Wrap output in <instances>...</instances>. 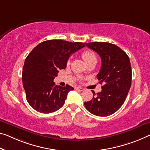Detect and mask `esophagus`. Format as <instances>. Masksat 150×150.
Instances as JSON below:
<instances>
[{
  "mask_svg": "<svg viewBox=\"0 0 150 150\" xmlns=\"http://www.w3.org/2000/svg\"><path fill=\"white\" fill-rule=\"evenodd\" d=\"M76 90H77V91H84V88H82V87H80V86H77V87H76V88H75Z\"/></svg>",
  "mask_w": 150,
  "mask_h": 150,
  "instance_id": "obj_1",
  "label": "esophagus"
}]
</instances>
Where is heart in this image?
<instances>
[{
  "mask_svg": "<svg viewBox=\"0 0 150 150\" xmlns=\"http://www.w3.org/2000/svg\"><path fill=\"white\" fill-rule=\"evenodd\" d=\"M82 56L84 59V60L86 62V63H88L89 62L92 60H96V55L94 53L91 51V50H85V51L83 52Z\"/></svg>",
  "mask_w": 150,
  "mask_h": 150,
  "instance_id": "heart-1",
  "label": "heart"
}]
</instances>
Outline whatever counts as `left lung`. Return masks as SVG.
<instances>
[{
  "label": "left lung",
  "instance_id": "obj_1",
  "mask_svg": "<svg viewBox=\"0 0 150 150\" xmlns=\"http://www.w3.org/2000/svg\"><path fill=\"white\" fill-rule=\"evenodd\" d=\"M86 45L100 57L102 65L96 77L104 85L96 95L92 91L93 98L84 103V106L96 116H109L121 107L130 89L132 72L129 58L120 47L112 43L91 42Z\"/></svg>",
  "mask_w": 150,
  "mask_h": 150
}]
</instances>
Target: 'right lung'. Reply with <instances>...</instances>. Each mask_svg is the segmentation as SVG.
Listing matches in <instances>:
<instances>
[{
  "label": "right lung",
  "instance_id": "add662e5",
  "mask_svg": "<svg viewBox=\"0 0 150 150\" xmlns=\"http://www.w3.org/2000/svg\"><path fill=\"white\" fill-rule=\"evenodd\" d=\"M86 43L61 40L43 41L29 53L23 68L22 81L27 102L37 111L51 113L64 105L69 91L66 84L55 85L59 70L65 69L70 55L84 47Z\"/></svg>",
  "mask_w": 150,
  "mask_h": 150
}]
</instances>
